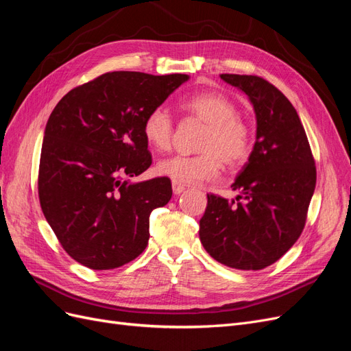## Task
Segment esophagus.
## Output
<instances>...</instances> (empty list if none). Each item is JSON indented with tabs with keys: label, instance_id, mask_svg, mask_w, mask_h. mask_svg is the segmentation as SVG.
<instances>
[{
	"label": "esophagus",
	"instance_id": "esophagus-1",
	"mask_svg": "<svg viewBox=\"0 0 351 351\" xmlns=\"http://www.w3.org/2000/svg\"><path fill=\"white\" fill-rule=\"evenodd\" d=\"M184 189L186 187L183 184H180L177 182H173V192H174V195H182L184 192Z\"/></svg>",
	"mask_w": 351,
	"mask_h": 351
}]
</instances>
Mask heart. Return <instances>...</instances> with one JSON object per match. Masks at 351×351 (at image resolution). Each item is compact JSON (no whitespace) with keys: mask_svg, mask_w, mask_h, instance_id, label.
I'll return each instance as SVG.
<instances>
[{"mask_svg":"<svg viewBox=\"0 0 351 351\" xmlns=\"http://www.w3.org/2000/svg\"><path fill=\"white\" fill-rule=\"evenodd\" d=\"M184 110L206 124L197 155H171L156 164V171L180 184H196L218 177L221 167L236 168L252 152V130L239 117L236 104L221 93L193 95L183 102ZM174 121L169 111L159 105L146 114L143 136L155 149H168L173 141Z\"/></svg>","mask_w":351,"mask_h":351,"instance_id":"heart-1","label":"heart"}]
</instances>
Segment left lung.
<instances>
[{"instance_id": "1", "label": "left lung", "mask_w": 351, "mask_h": 351, "mask_svg": "<svg viewBox=\"0 0 351 351\" xmlns=\"http://www.w3.org/2000/svg\"><path fill=\"white\" fill-rule=\"evenodd\" d=\"M247 95L256 114V142L232 183L240 195H208L199 222L205 250L219 263L259 271L277 262L300 237L315 192L316 167L304 127L285 95L247 74H221Z\"/></svg>"}]
</instances>
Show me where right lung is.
Instances as JSON below:
<instances>
[{
    "label": "right lung",
    "instance_id": "obj_1",
    "mask_svg": "<svg viewBox=\"0 0 351 351\" xmlns=\"http://www.w3.org/2000/svg\"><path fill=\"white\" fill-rule=\"evenodd\" d=\"M187 74L111 71L71 89L51 112L40 151L42 212L70 256L95 271L123 267L146 249L149 215L171 180H129L152 164L143 120Z\"/></svg>",
    "mask_w": 351,
    "mask_h": 351
}]
</instances>
